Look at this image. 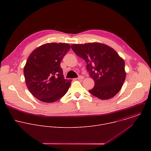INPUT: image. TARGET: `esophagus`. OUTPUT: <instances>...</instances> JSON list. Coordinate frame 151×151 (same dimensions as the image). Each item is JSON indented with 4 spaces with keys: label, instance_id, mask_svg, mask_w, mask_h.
Instances as JSON below:
<instances>
[{
    "label": "esophagus",
    "instance_id": "obj_1",
    "mask_svg": "<svg viewBox=\"0 0 151 151\" xmlns=\"http://www.w3.org/2000/svg\"><path fill=\"white\" fill-rule=\"evenodd\" d=\"M84 78V77L83 76H79L78 78H77V79L78 80H81V79H83Z\"/></svg>",
    "mask_w": 151,
    "mask_h": 151
}]
</instances>
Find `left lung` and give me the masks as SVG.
Instances as JSON below:
<instances>
[{
	"label": "left lung",
	"mask_w": 151,
	"mask_h": 151,
	"mask_svg": "<svg viewBox=\"0 0 151 151\" xmlns=\"http://www.w3.org/2000/svg\"><path fill=\"white\" fill-rule=\"evenodd\" d=\"M75 53L87 63V70L95 84L89 92L101 100L114 97L125 79V62L111 47L98 42L71 45Z\"/></svg>",
	"instance_id": "obj_1"
}]
</instances>
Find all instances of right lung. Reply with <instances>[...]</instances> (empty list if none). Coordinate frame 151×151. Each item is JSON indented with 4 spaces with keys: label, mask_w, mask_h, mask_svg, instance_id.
<instances>
[{
    "label": "right lung",
    "mask_w": 151,
    "mask_h": 151,
    "mask_svg": "<svg viewBox=\"0 0 151 151\" xmlns=\"http://www.w3.org/2000/svg\"><path fill=\"white\" fill-rule=\"evenodd\" d=\"M70 48L66 43H47L29 56L24 75L27 88L37 99L55 102L68 91L72 80L64 78L60 62Z\"/></svg>",
    "instance_id": "obj_1"
}]
</instances>
